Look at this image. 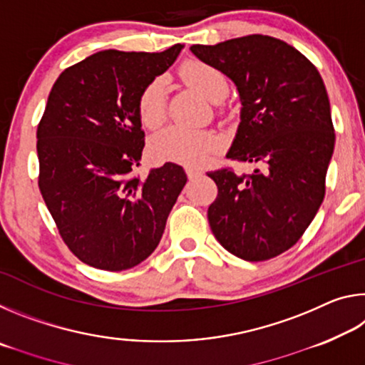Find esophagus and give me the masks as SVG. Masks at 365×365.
Listing matches in <instances>:
<instances>
[{
	"instance_id": "obj_1",
	"label": "esophagus",
	"mask_w": 365,
	"mask_h": 365,
	"mask_svg": "<svg viewBox=\"0 0 365 365\" xmlns=\"http://www.w3.org/2000/svg\"><path fill=\"white\" fill-rule=\"evenodd\" d=\"M185 172H187V177L190 178V180H195L196 177L201 175V170L196 168H191V165H187V168H185Z\"/></svg>"
}]
</instances>
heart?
Wrapping results in <instances>:
<instances>
[{
	"label": "heart",
	"instance_id": "heart-1",
	"mask_svg": "<svg viewBox=\"0 0 365 365\" xmlns=\"http://www.w3.org/2000/svg\"><path fill=\"white\" fill-rule=\"evenodd\" d=\"M182 78L191 88L211 101H219L227 93V78L217 67L200 61L182 66ZM165 82L163 77L153 78L138 96L140 120L148 128H158L165 120ZM217 146L215 135L207 130H193L180 125L165 127L151 140V153L159 160L200 163Z\"/></svg>",
	"mask_w": 365,
	"mask_h": 365
}]
</instances>
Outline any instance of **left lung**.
<instances>
[{
	"mask_svg": "<svg viewBox=\"0 0 365 365\" xmlns=\"http://www.w3.org/2000/svg\"><path fill=\"white\" fill-rule=\"evenodd\" d=\"M190 49L237 85L242 122L227 158L256 165L251 174L228 165L207 172L217 185L209 225L232 255L267 261L298 243L324 201L335 146L324 80L304 54L274 36Z\"/></svg>",
	"mask_w": 365,
	"mask_h": 365,
	"instance_id": "8db88e82",
	"label": "left lung"
}]
</instances>
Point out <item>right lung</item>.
Returning a JSON list of instances; mask_svg holds the SVG:
<instances>
[{
	"instance_id": "add662e5",
	"label": "right lung",
	"mask_w": 365,
	"mask_h": 365,
	"mask_svg": "<svg viewBox=\"0 0 365 365\" xmlns=\"http://www.w3.org/2000/svg\"><path fill=\"white\" fill-rule=\"evenodd\" d=\"M163 53L106 49L61 73L36 128L38 187L61 238L91 267H135L156 250L187 183L165 163L137 174L145 148L141 90L177 59Z\"/></svg>"
}]
</instances>
